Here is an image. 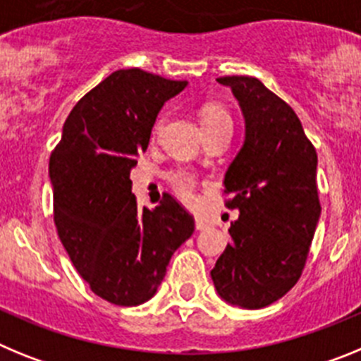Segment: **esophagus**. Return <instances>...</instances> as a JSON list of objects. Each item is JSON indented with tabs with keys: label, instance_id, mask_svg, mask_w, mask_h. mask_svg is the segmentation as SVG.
<instances>
[{
	"label": "esophagus",
	"instance_id": "esophagus-1",
	"mask_svg": "<svg viewBox=\"0 0 361 361\" xmlns=\"http://www.w3.org/2000/svg\"><path fill=\"white\" fill-rule=\"evenodd\" d=\"M195 228L199 229V231H204V229L209 228V222L206 219H195Z\"/></svg>",
	"mask_w": 361,
	"mask_h": 361
}]
</instances>
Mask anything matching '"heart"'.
Segmentation results:
<instances>
[{"mask_svg": "<svg viewBox=\"0 0 361 361\" xmlns=\"http://www.w3.org/2000/svg\"><path fill=\"white\" fill-rule=\"evenodd\" d=\"M200 121H202V128H216V126H231V117L228 111L219 104H208L204 106L202 114H200ZM171 184H173L175 191L178 195L186 200H193V188H195V180L186 171H173L170 175Z\"/></svg>", "mask_w": 361, "mask_h": 361, "instance_id": "obj_1", "label": "heart"}]
</instances>
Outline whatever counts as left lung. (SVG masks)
<instances>
[{
	"instance_id": "1",
	"label": "left lung",
	"mask_w": 361,
	"mask_h": 361,
	"mask_svg": "<svg viewBox=\"0 0 361 361\" xmlns=\"http://www.w3.org/2000/svg\"><path fill=\"white\" fill-rule=\"evenodd\" d=\"M244 116V145L224 175L231 244L212 279L228 304L262 309L298 282L320 219L317 149L286 101L257 78H219Z\"/></svg>"
}]
</instances>
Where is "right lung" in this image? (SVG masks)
<instances>
[{
    "label": "right lung",
    "mask_w": 361,
    "mask_h": 361,
    "mask_svg": "<svg viewBox=\"0 0 361 361\" xmlns=\"http://www.w3.org/2000/svg\"><path fill=\"white\" fill-rule=\"evenodd\" d=\"M186 86L139 68L110 73L73 106L50 155L57 235L79 275L110 304L148 302L195 229L171 195L155 209L137 208L130 180L159 111Z\"/></svg>",
    "instance_id": "add662e5"
}]
</instances>
